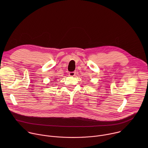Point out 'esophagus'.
I'll use <instances>...</instances> for the list:
<instances>
[{
  "instance_id": "obj_1",
  "label": "esophagus",
  "mask_w": 148,
  "mask_h": 148,
  "mask_svg": "<svg viewBox=\"0 0 148 148\" xmlns=\"http://www.w3.org/2000/svg\"><path fill=\"white\" fill-rule=\"evenodd\" d=\"M75 72H70L69 73V76H70V77H73V76H74L75 75Z\"/></svg>"
}]
</instances>
